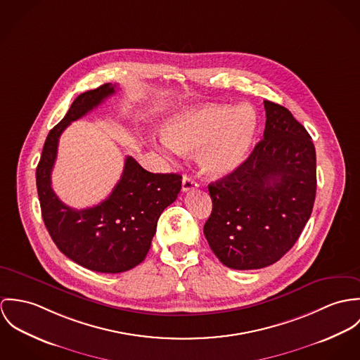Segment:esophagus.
I'll return each mask as SVG.
<instances>
[{"label": "esophagus", "mask_w": 360, "mask_h": 360, "mask_svg": "<svg viewBox=\"0 0 360 360\" xmlns=\"http://www.w3.org/2000/svg\"><path fill=\"white\" fill-rule=\"evenodd\" d=\"M198 186H199V184H198L193 178H191V176H184V179H182V191H184V192L193 191V189H196Z\"/></svg>", "instance_id": "esophagus-1"}]
</instances>
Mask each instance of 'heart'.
Listing matches in <instances>:
<instances>
[{
  "label": "heart",
  "instance_id": "obj_1",
  "mask_svg": "<svg viewBox=\"0 0 360 360\" xmlns=\"http://www.w3.org/2000/svg\"><path fill=\"white\" fill-rule=\"evenodd\" d=\"M258 132L251 106H204L171 116L164 122L165 155L200 150L201 169L215 178L229 175L248 156Z\"/></svg>",
  "mask_w": 360,
  "mask_h": 360
}]
</instances>
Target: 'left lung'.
I'll return each instance as SVG.
<instances>
[{
	"label": "left lung",
	"mask_w": 360,
	"mask_h": 360,
	"mask_svg": "<svg viewBox=\"0 0 360 360\" xmlns=\"http://www.w3.org/2000/svg\"><path fill=\"white\" fill-rule=\"evenodd\" d=\"M264 139L247 160L208 185L212 211L204 236L228 268L278 262L305 228L316 196V152L291 112L264 101Z\"/></svg>",
	"instance_id": "1"
}]
</instances>
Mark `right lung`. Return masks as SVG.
Segmentation results:
<instances>
[{"label": "right lung", "mask_w": 360, "mask_h": 360, "mask_svg": "<svg viewBox=\"0 0 360 360\" xmlns=\"http://www.w3.org/2000/svg\"><path fill=\"white\" fill-rule=\"evenodd\" d=\"M115 92V85L103 84L75 99L63 120L49 131L36 172L41 214L53 243L76 264L101 274L125 272L145 259L161 212L182 186L179 174L149 172L128 156L119 184L102 202L75 210L58 199L51 172L59 136Z\"/></svg>", "instance_id": "right-lung-1"}]
</instances>
